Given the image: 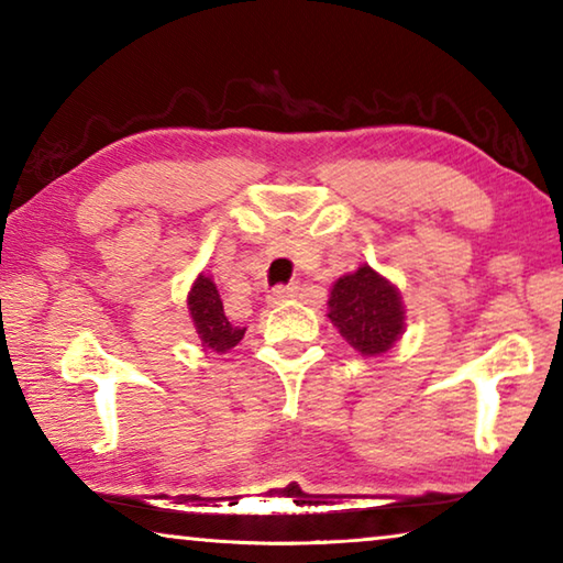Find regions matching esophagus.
I'll list each match as a JSON object with an SVG mask.
<instances>
[{
    "mask_svg": "<svg viewBox=\"0 0 563 563\" xmlns=\"http://www.w3.org/2000/svg\"><path fill=\"white\" fill-rule=\"evenodd\" d=\"M295 295H298V288H295V285H278V288H273L268 292V302L271 305H278V302H285V300L295 298Z\"/></svg>",
    "mask_w": 563,
    "mask_h": 563,
    "instance_id": "esophagus-1",
    "label": "esophagus"
}]
</instances>
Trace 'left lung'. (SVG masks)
<instances>
[{"label":"left lung","mask_w":563,"mask_h":563,"mask_svg":"<svg viewBox=\"0 0 563 563\" xmlns=\"http://www.w3.org/2000/svg\"><path fill=\"white\" fill-rule=\"evenodd\" d=\"M328 318L347 345L365 357L383 355L405 332L399 290L369 265L335 280L328 300Z\"/></svg>","instance_id":"obj_1"}]
</instances>
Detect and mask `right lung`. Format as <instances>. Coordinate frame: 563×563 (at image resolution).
Returning <instances> with one entry per match:
<instances>
[{"mask_svg":"<svg viewBox=\"0 0 563 563\" xmlns=\"http://www.w3.org/2000/svg\"><path fill=\"white\" fill-rule=\"evenodd\" d=\"M188 310L201 345L211 352H228L243 340L245 328H235L223 312V300L216 283L201 273L188 292Z\"/></svg>","mask_w":563,"mask_h":563,"instance_id":"add662e5","label":"right lung"}]
</instances>
